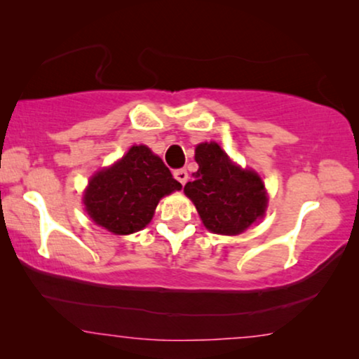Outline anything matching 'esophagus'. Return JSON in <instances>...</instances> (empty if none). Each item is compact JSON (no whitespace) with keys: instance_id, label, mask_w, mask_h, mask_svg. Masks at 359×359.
I'll return each mask as SVG.
<instances>
[{"instance_id":"esophagus-1","label":"esophagus","mask_w":359,"mask_h":359,"mask_svg":"<svg viewBox=\"0 0 359 359\" xmlns=\"http://www.w3.org/2000/svg\"><path fill=\"white\" fill-rule=\"evenodd\" d=\"M173 176H175V180L178 181V183L183 184V186L186 184V181H188V171L183 170V168H181V170H176L175 173H173Z\"/></svg>"}]
</instances>
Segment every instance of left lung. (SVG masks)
Wrapping results in <instances>:
<instances>
[{"instance_id": "1", "label": "left lung", "mask_w": 359, "mask_h": 359, "mask_svg": "<svg viewBox=\"0 0 359 359\" xmlns=\"http://www.w3.org/2000/svg\"><path fill=\"white\" fill-rule=\"evenodd\" d=\"M196 161L199 170L186 183L184 193L210 232L242 233L262 217L268 199L255 171L235 166L215 142L196 147Z\"/></svg>"}]
</instances>
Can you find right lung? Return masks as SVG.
Returning a JSON list of instances; mask_svg holds the SVG:
<instances>
[{"instance_id":"1","label":"right lung","mask_w":359,"mask_h":359,"mask_svg":"<svg viewBox=\"0 0 359 359\" xmlns=\"http://www.w3.org/2000/svg\"><path fill=\"white\" fill-rule=\"evenodd\" d=\"M181 189L160 156L134 145L111 168L93 176L85 205L97 225L117 235L139 232L154 217L163 196Z\"/></svg>"}]
</instances>
